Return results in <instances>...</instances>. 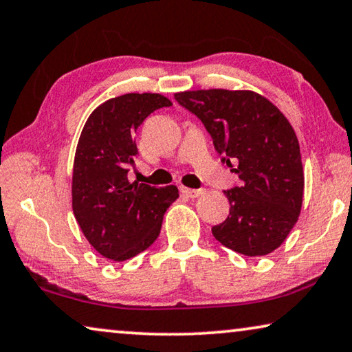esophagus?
I'll return each instance as SVG.
<instances>
[{
	"label": "esophagus",
	"mask_w": 352,
	"mask_h": 352,
	"mask_svg": "<svg viewBox=\"0 0 352 352\" xmlns=\"http://www.w3.org/2000/svg\"><path fill=\"white\" fill-rule=\"evenodd\" d=\"M181 192L184 193L188 198H198L203 193H206V188H187V187H181Z\"/></svg>",
	"instance_id": "34e87169"
}]
</instances>
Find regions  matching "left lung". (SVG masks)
<instances>
[{"label":"left lung","instance_id":"1","mask_svg":"<svg viewBox=\"0 0 352 352\" xmlns=\"http://www.w3.org/2000/svg\"><path fill=\"white\" fill-rule=\"evenodd\" d=\"M211 135L214 149L241 184L223 190L230 214L212 235L249 257L281 246L297 222L303 201L298 140L273 103L251 90H192L175 95Z\"/></svg>","mask_w":352,"mask_h":352}]
</instances>
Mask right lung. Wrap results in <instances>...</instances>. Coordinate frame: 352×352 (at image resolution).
<instances>
[{"label":"right lung","mask_w":352,"mask_h":352,"mask_svg":"<svg viewBox=\"0 0 352 352\" xmlns=\"http://www.w3.org/2000/svg\"><path fill=\"white\" fill-rule=\"evenodd\" d=\"M171 106L159 94H126L100 104L85 122L73 166V211L84 236L101 256L124 262L160 235L176 186L129 181L138 155L135 133L155 109Z\"/></svg>","instance_id":"right-lung-1"}]
</instances>
